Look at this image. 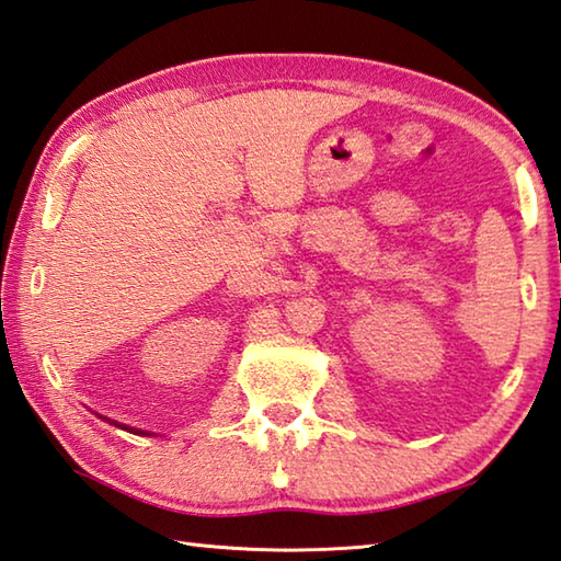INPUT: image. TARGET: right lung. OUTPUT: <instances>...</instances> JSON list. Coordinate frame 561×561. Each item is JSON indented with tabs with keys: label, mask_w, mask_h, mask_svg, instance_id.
I'll list each match as a JSON object with an SVG mask.
<instances>
[{
	"label": "right lung",
	"mask_w": 561,
	"mask_h": 561,
	"mask_svg": "<svg viewBox=\"0 0 561 561\" xmlns=\"http://www.w3.org/2000/svg\"><path fill=\"white\" fill-rule=\"evenodd\" d=\"M103 420H107V416H103ZM110 422V420H107ZM110 424H115V426H119V430H127V432H131V434H139V436H151L149 432H145V430H135V426H122V424H117V422H110Z\"/></svg>",
	"instance_id": "obj_1"
}]
</instances>
